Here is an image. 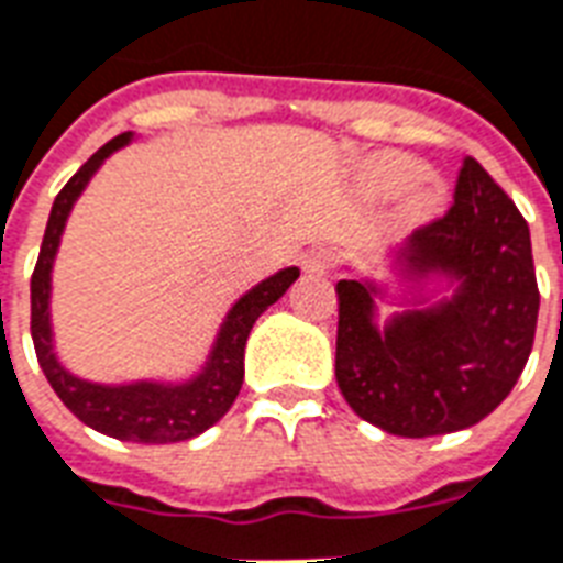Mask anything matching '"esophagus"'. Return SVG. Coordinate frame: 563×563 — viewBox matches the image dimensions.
Here are the masks:
<instances>
[{"label": "esophagus", "instance_id": "obj_1", "mask_svg": "<svg viewBox=\"0 0 563 563\" xmlns=\"http://www.w3.org/2000/svg\"><path fill=\"white\" fill-rule=\"evenodd\" d=\"M334 264H338V255H334V250H329V246H313V250L302 258L305 273H329Z\"/></svg>", "mask_w": 563, "mask_h": 563}]
</instances>
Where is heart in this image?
<instances>
[{"label": "heart", "mask_w": 563, "mask_h": 563, "mask_svg": "<svg viewBox=\"0 0 563 563\" xmlns=\"http://www.w3.org/2000/svg\"><path fill=\"white\" fill-rule=\"evenodd\" d=\"M420 178V164L405 155H376L364 164V173H361V185L369 196L376 199H385V196H394L399 190H405L408 185H413ZM440 208V190L438 187H426V190H417L413 199L408 202V217L411 220H429L434 217Z\"/></svg>", "instance_id": "obj_1"}]
</instances>
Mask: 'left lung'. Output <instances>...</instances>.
<instances>
[{
  "mask_svg": "<svg viewBox=\"0 0 563 563\" xmlns=\"http://www.w3.org/2000/svg\"><path fill=\"white\" fill-rule=\"evenodd\" d=\"M420 276L461 285L449 302L373 325V287L338 282L334 376L361 420L399 438H434L485 420L517 385L538 325L529 222L476 158H464L452 205L405 250Z\"/></svg>",
  "mask_w": 563,
  "mask_h": 563,
  "instance_id": "1",
  "label": "left lung"
}]
</instances>
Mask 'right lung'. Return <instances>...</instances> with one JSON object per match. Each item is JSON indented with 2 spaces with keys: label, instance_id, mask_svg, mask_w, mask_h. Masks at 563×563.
<instances>
[{
  "label": "right lung",
  "instance_id": "right-lung-1",
  "mask_svg": "<svg viewBox=\"0 0 563 563\" xmlns=\"http://www.w3.org/2000/svg\"><path fill=\"white\" fill-rule=\"evenodd\" d=\"M132 134H117L114 141H108L99 152L81 164L76 176L60 187L52 205L46 234H43L41 255L32 273V341L37 361H41L43 376L49 378L52 390L60 396V402L76 413L78 420L90 429L102 431L108 438L134 440V443H176L202 434L229 411L241 394L243 385V350L250 338L252 325L269 305L285 296V290L299 278V269L287 267L276 273L258 287H252L241 302L234 305L225 322H222L220 338L211 352L208 367L187 385H125V387H104L90 385L81 378L69 376L60 367L55 352H52V331H49V273L52 258L58 252L60 232L67 213L76 202V196L85 190L99 164H102L114 150L129 143Z\"/></svg>",
  "mask_w": 563,
  "mask_h": 563
}]
</instances>
